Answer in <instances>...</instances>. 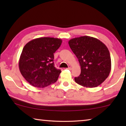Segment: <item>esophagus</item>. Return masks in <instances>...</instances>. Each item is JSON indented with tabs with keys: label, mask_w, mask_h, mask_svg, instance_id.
<instances>
[{
	"label": "esophagus",
	"mask_w": 126,
	"mask_h": 126,
	"mask_svg": "<svg viewBox=\"0 0 126 126\" xmlns=\"http://www.w3.org/2000/svg\"><path fill=\"white\" fill-rule=\"evenodd\" d=\"M68 69H69V70H71L72 69V68L71 67H68V68H67Z\"/></svg>",
	"instance_id": "esophagus-1"
}]
</instances>
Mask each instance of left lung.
Listing matches in <instances>:
<instances>
[{
  "label": "left lung",
  "instance_id": "1",
  "mask_svg": "<svg viewBox=\"0 0 126 126\" xmlns=\"http://www.w3.org/2000/svg\"><path fill=\"white\" fill-rule=\"evenodd\" d=\"M68 44L80 65L81 73L74 78L75 82L87 88L99 86L111 70V59L106 46L99 39L89 36L73 38Z\"/></svg>",
  "mask_w": 126,
  "mask_h": 126
}]
</instances>
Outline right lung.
I'll use <instances>...</instances> for the list:
<instances>
[{"mask_svg": "<svg viewBox=\"0 0 126 126\" xmlns=\"http://www.w3.org/2000/svg\"><path fill=\"white\" fill-rule=\"evenodd\" d=\"M62 42L58 38L42 37L25 44L19 61V68L30 84L44 88L57 80L61 71L55 68L53 62L54 53Z\"/></svg>", "mask_w": 126, "mask_h": 126, "instance_id": "add662e5", "label": "right lung"}]
</instances>
